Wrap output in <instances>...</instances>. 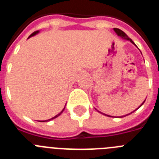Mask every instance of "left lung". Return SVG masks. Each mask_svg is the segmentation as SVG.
Masks as SVG:
<instances>
[{"label": "left lung", "mask_w": 159, "mask_h": 159, "mask_svg": "<svg viewBox=\"0 0 159 159\" xmlns=\"http://www.w3.org/2000/svg\"><path fill=\"white\" fill-rule=\"evenodd\" d=\"M114 30H115V32H116V33H117L118 36H121V37L123 38V39H126V40H130V41L132 43H134V42H133V41H132L131 39H130V38H129L128 36H127V35L126 34V33H125V32H123V31H122L121 29H116V28H115V29H114ZM144 102H145V101H144ZM144 102H143V103H142V105H143V103H144ZM142 105H141V106H142ZM141 106H140V107H141ZM139 107H138V108H139ZM138 108H137V109H138ZM137 109H136V110H137ZM136 110H134V111H136ZM134 111H133V112H134ZM131 113H132V112H131ZM131 113H130V114H131ZM104 115H105V114H104ZM105 116H107V115H105ZM109 116V117H112V116ZM124 116H123V117H124ZM122 117H123V116H122ZM120 118H121V117H120Z\"/></svg>", "instance_id": "obj_1"}]
</instances>
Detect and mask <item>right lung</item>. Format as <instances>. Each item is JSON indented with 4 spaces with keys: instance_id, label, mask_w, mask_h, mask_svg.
Instances as JSON below:
<instances>
[{
    "instance_id": "add662e5",
    "label": "right lung",
    "mask_w": 159,
    "mask_h": 159,
    "mask_svg": "<svg viewBox=\"0 0 159 159\" xmlns=\"http://www.w3.org/2000/svg\"><path fill=\"white\" fill-rule=\"evenodd\" d=\"M36 33H38V31H36V32H33V33H32V34H31V35H30V36H29V37H31V36H34V35H36ZM64 109H65V107H64V109H63V110H62V111L60 112V113H59V114H58V115H57V116H55V117L52 118V119H48V120H45V121H40V122H46V121H49V120H52V119H56V118H57V117H58V116H60V114H61V113H62V112H63V111H64Z\"/></svg>"
}]
</instances>
